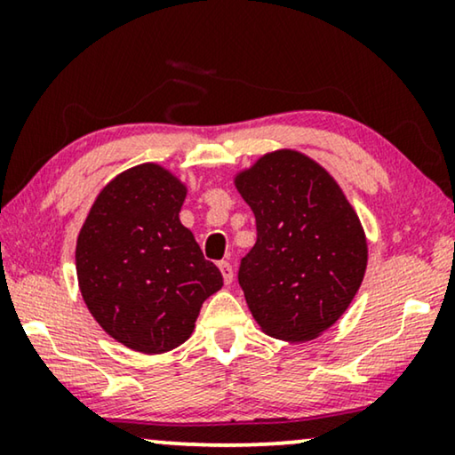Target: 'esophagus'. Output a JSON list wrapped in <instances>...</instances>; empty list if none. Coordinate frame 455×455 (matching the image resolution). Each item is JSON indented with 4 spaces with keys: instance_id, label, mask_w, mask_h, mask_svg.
<instances>
[{
    "instance_id": "34e87169",
    "label": "esophagus",
    "mask_w": 455,
    "mask_h": 455,
    "mask_svg": "<svg viewBox=\"0 0 455 455\" xmlns=\"http://www.w3.org/2000/svg\"><path fill=\"white\" fill-rule=\"evenodd\" d=\"M220 271H221V275H223V282H226L228 285L234 282V269H232V265L228 263V260H221Z\"/></svg>"
}]
</instances>
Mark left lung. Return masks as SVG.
I'll return each mask as SVG.
<instances>
[{"mask_svg": "<svg viewBox=\"0 0 455 455\" xmlns=\"http://www.w3.org/2000/svg\"><path fill=\"white\" fill-rule=\"evenodd\" d=\"M257 220L238 282L271 338L308 341L356 296L369 246L356 211L325 167L294 148L265 153L234 176Z\"/></svg>", "mask_w": 455, "mask_h": 455, "instance_id": "obj_1", "label": "left lung"}]
</instances>
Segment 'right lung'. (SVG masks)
I'll list each match as a JSON object with an SVG mask.
<instances>
[{
	"mask_svg": "<svg viewBox=\"0 0 455 455\" xmlns=\"http://www.w3.org/2000/svg\"><path fill=\"white\" fill-rule=\"evenodd\" d=\"M186 184L159 164L117 173L99 192L76 240L83 300L130 350L164 354L195 331L223 277L180 221Z\"/></svg>",
	"mask_w": 455,
	"mask_h": 455,
	"instance_id": "add662e5",
	"label": "right lung"
}]
</instances>
